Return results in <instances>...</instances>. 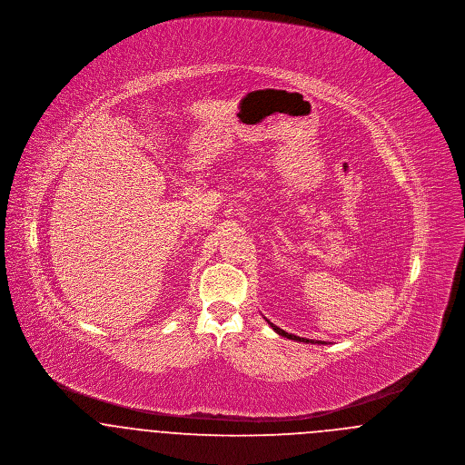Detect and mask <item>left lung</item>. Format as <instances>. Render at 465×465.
Listing matches in <instances>:
<instances>
[{
	"label": "left lung",
	"instance_id": "left-lung-1",
	"mask_svg": "<svg viewBox=\"0 0 465 465\" xmlns=\"http://www.w3.org/2000/svg\"><path fill=\"white\" fill-rule=\"evenodd\" d=\"M266 322L270 324V328L273 330V331L277 332V334H281V336H284V338H289V340H296V341H303V343H319V345H326V341H313V340H307V338H300V336H296V334H291V332H286L284 330H281V328H277L275 324H272L268 319H266Z\"/></svg>",
	"mask_w": 465,
	"mask_h": 465
}]
</instances>
